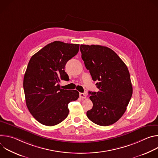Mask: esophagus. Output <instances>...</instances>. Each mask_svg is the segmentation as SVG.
I'll list each match as a JSON object with an SVG mask.
<instances>
[{
    "label": "esophagus",
    "instance_id": "esophagus-1",
    "mask_svg": "<svg viewBox=\"0 0 158 158\" xmlns=\"http://www.w3.org/2000/svg\"><path fill=\"white\" fill-rule=\"evenodd\" d=\"M79 96H80V98H82V99H85V98H86V95H85V94H84V93H80V94H79Z\"/></svg>",
    "mask_w": 158,
    "mask_h": 158
}]
</instances>
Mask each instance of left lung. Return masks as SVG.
Listing matches in <instances>:
<instances>
[{
    "label": "left lung",
    "instance_id": "left-lung-1",
    "mask_svg": "<svg viewBox=\"0 0 158 158\" xmlns=\"http://www.w3.org/2000/svg\"><path fill=\"white\" fill-rule=\"evenodd\" d=\"M81 57L86 69L96 83L98 92H89L93 108L87 116L94 123L107 126L117 122L124 114L132 94L127 67L110 48L99 45H83Z\"/></svg>",
    "mask_w": 158,
    "mask_h": 158
}]
</instances>
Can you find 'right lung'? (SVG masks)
<instances>
[{
  "label": "right lung",
  "mask_w": 158,
  "mask_h": 158,
  "mask_svg": "<svg viewBox=\"0 0 158 158\" xmlns=\"http://www.w3.org/2000/svg\"><path fill=\"white\" fill-rule=\"evenodd\" d=\"M79 44L54 41L31 58L24 74L23 87L27 107L40 124L52 126L69 114L68 104L79 98L76 90L60 89V80L69 76L64 71L67 62L79 52Z\"/></svg>",
  "instance_id": "add662e5"
}]
</instances>
